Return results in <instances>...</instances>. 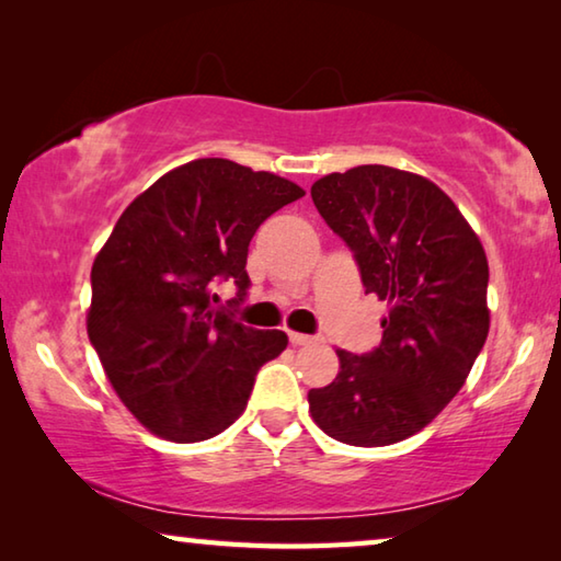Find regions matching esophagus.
<instances>
[{
	"instance_id": "esophagus-1",
	"label": "esophagus",
	"mask_w": 561,
	"mask_h": 561,
	"mask_svg": "<svg viewBox=\"0 0 561 561\" xmlns=\"http://www.w3.org/2000/svg\"><path fill=\"white\" fill-rule=\"evenodd\" d=\"M289 341L294 346H309V344H317V341H321V339L309 336V334H297V331H289Z\"/></svg>"
}]
</instances>
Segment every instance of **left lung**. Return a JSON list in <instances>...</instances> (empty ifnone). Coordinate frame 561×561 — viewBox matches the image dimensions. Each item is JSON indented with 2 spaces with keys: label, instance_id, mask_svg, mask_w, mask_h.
Listing matches in <instances>:
<instances>
[{
  "label": "left lung",
  "instance_id": "obj_1",
  "mask_svg": "<svg viewBox=\"0 0 561 561\" xmlns=\"http://www.w3.org/2000/svg\"><path fill=\"white\" fill-rule=\"evenodd\" d=\"M319 215L354 252L366 294L391 304L381 344L339 348V376L309 391L329 438L378 448L425 428L485 346L488 257L438 185L388 165H358L311 185Z\"/></svg>",
  "mask_w": 561,
  "mask_h": 561
}]
</instances>
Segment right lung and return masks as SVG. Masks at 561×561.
I'll return each mask as SVG.
<instances>
[{
    "label": "right lung",
    "mask_w": 561,
    "mask_h": 561,
    "mask_svg": "<svg viewBox=\"0 0 561 561\" xmlns=\"http://www.w3.org/2000/svg\"><path fill=\"white\" fill-rule=\"evenodd\" d=\"M304 190L225 158L170 170L118 217L91 270L89 339L111 386L148 431L197 443L242 415L254 378L287 348L284 331L237 321L260 225ZM232 278L236 299L213 308Z\"/></svg>",
    "instance_id": "add662e5"
}]
</instances>
